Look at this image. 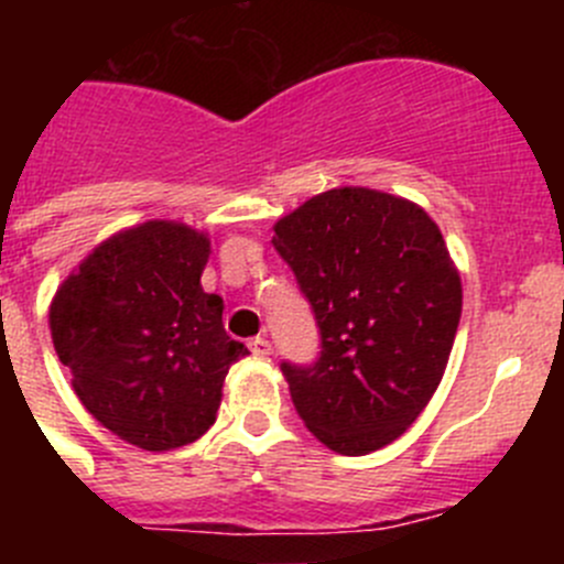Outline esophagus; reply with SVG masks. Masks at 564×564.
I'll return each mask as SVG.
<instances>
[{"instance_id": "obj_1", "label": "esophagus", "mask_w": 564, "mask_h": 564, "mask_svg": "<svg viewBox=\"0 0 564 564\" xmlns=\"http://www.w3.org/2000/svg\"><path fill=\"white\" fill-rule=\"evenodd\" d=\"M248 349H250V355L259 357V360H261V357H270L272 346H270V340H267V338H253L248 344Z\"/></svg>"}]
</instances>
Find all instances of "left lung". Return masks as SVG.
Here are the masks:
<instances>
[{
    "label": "left lung",
    "instance_id": "1",
    "mask_svg": "<svg viewBox=\"0 0 564 564\" xmlns=\"http://www.w3.org/2000/svg\"><path fill=\"white\" fill-rule=\"evenodd\" d=\"M316 316L322 351L281 362L297 414L340 456L395 442L442 382L460 318V275L423 207L335 187L272 237Z\"/></svg>",
    "mask_w": 564,
    "mask_h": 564
}]
</instances>
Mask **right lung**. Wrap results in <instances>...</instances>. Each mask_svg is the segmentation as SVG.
Instances as JSON below:
<instances>
[{
  "label": "right lung",
  "mask_w": 564,
  "mask_h": 564,
  "mask_svg": "<svg viewBox=\"0 0 564 564\" xmlns=\"http://www.w3.org/2000/svg\"><path fill=\"white\" fill-rule=\"evenodd\" d=\"M209 237L147 220L100 242L51 300V340L73 390L111 434L163 453L196 442L246 344L202 289Z\"/></svg>",
  "instance_id": "obj_1"
}]
</instances>
